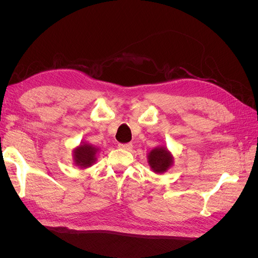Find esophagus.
Wrapping results in <instances>:
<instances>
[{
	"label": "esophagus",
	"instance_id": "obj_1",
	"mask_svg": "<svg viewBox=\"0 0 258 258\" xmlns=\"http://www.w3.org/2000/svg\"><path fill=\"white\" fill-rule=\"evenodd\" d=\"M118 146L120 148H122V150H126V151H130L131 148H132V144L131 143H124V144L120 143V144H118Z\"/></svg>",
	"mask_w": 258,
	"mask_h": 258
}]
</instances>
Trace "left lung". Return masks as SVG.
Returning <instances> with one entry per match:
<instances>
[{
	"mask_svg": "<svg viewBox=\"0 0 258 258\" xmlns=\"http://www.w3.org/2000/svg\"><path fill=\"white\" fill-rule=\"evenodd\" d=\"M147 162L155 173H163L173 165V156L167 147L158 146L148 153Z\"/></svg>",
	"mask_w": 258,
	"mask_h": 258,
	"instance_id": "8db88e82",
	"label": "left lung"
}]
</instances>
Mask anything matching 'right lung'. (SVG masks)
I'll return each mask as SVG.
<instances>
[{
	"label": "right lung",
	"instance_id": "obj_1",
	"mask_svg": "<svg viewBox=\"0 0 258 258\" xmlns=\"http://www.w3.org/2000/svg\"><path fill=\"white\" fill-rule=\"evenodd\" d=\"M98 151L99 148L93 146L92 144L83 142L80 146H77L74 150L73 157L75 165L83 169L91 167L97 160L96 155Z\"/></svg>",
	"mask_w": 258,
	"mask_h": 258
}]
</instances>
